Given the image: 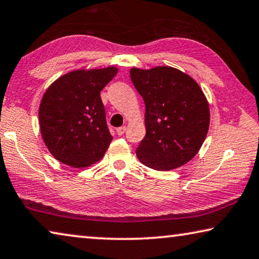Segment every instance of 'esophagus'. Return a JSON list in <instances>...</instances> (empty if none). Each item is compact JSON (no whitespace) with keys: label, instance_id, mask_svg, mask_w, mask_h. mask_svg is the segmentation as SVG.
<instances>
[{"label":"esophagus","instance_id":"1","mask_svg":"<svg viewBox=\"0 0 259 259\" xmlns=\"http://www.w3.org/2000/svg\"><path fill=\"white\" fill-rule=\"evenodd\" d=\"M125 130H126L125 126H120V128L116 129V133H117L118 136H122V135L125 133Z\"/></svg>","mask_w":259,"mask_h":259}]
</instances>
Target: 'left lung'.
<instances>
[{
	"label": "left lung",
	"instance_id": "left-lung-1",
	"mask_svg": "<svg viewBox=\"0 0 259 259\" xmlns=\"http://www.w3.org/2000/svg\"><path fill=\"white\" fill-rule=\"evenodd\" d=\"M130 77L145 102L146 135L136 150L139 161L155 170L186 165L198 153L210 126L203 90L173 67L131 68Z\"/></svg>",
	"mask_w": 259,
	"mask_h": 259
}]
</instances>
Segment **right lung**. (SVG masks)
Instances as JSON below:
<instances>
[{
	"label": "right lung",
	"instance_id": "add662e5",
	"mask_svg": "<svg viewBox=\"0 0 259 259\" xmlns=\"http://www.w3.org/2000/svg\"><path fill=\"white\" fill-rule=\"evenodd\" d=\"M117 71L113 65L77 69L57 78L44 93L39 106L41 137L60 162L85 168L104 157L113 137L100 92Z\"/></svg>",
	"mask_w": 259,
	"mask_h": 259
}]
</instances>
